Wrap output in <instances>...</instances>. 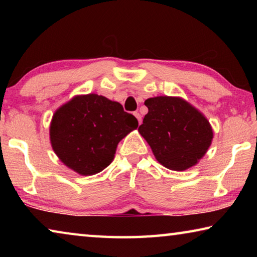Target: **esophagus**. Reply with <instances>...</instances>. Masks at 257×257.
Here are the masks:
<instances>
[{"label":"esophagus","mask_w":257,"mask_h":257,"mask_svg":"<svg viewBox=\"0 0 257 257\" xmlns=\"http://www.w3.org/2000/svg\"><path fill=\"white\" fill-rule=\"evenodd\" d=\"M134 115H135V116H136V118H137V120H138V123H139V124H141V123H142V115H141V114H139V113H138V112H134Z\"/></svg>","instance_id":"obj_1"}]
</instances>
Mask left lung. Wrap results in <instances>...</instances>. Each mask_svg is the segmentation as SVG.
<instances>
[{
  "label": "left lung",
  "mask_w": 257,
  "mask_h": 257,
  "mask_svg": "<svg viewBox=\"0 0 257 257\" xmlns=\"http://www.w3.org/2000/svg\"><path fill=\"white\" fill-rule=\"evenodd\" d=\"M149 113L138 132L155 159L173 171L194 167L210 147L213 130L196 107L181 97L158 96L145 101Z\"/></svg>",
  "instance_id": "1"
}]
</instances>
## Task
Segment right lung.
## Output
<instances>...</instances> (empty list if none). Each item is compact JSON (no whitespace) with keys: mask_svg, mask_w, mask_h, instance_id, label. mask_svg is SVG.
<instances>
[{"mask_svg":"<svg viewBox=\"0 0 257 257\" xmlns=\"http://www.w3.org/2000/svg\"><path fill=\"white\" fill-rule=\"evenodd\" d=\"M138 127L118 102L97 94L78 95L55 111L50 125L52 149L81 176L104 170L121 139Z\"/></svg>","mask_w":257,"mask_h":257,"instance_id":"obj_1","label":"right lung"}]
</instances>
